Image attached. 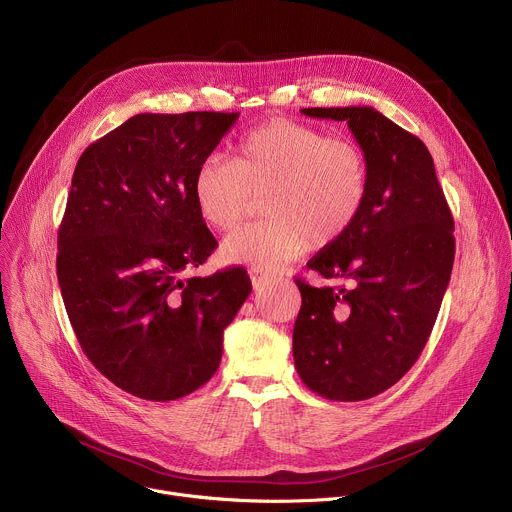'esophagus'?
Wrapping results in <instances>:
<instances>
[{"label":"esophagus","mask_w":512,"mask_h":512,"mask_svg":"<svg viewBox=\"0 0 512 512\" xmlns=\"http://www.w3.org/2000/svg\"><path fill=\"white\" fill-rule=\"evenodd\" d=\"M249 273H251V281H253L255 287H259L263 281H267V275L263 271H259V269H251Z\"/></svg>","instance_id":"34e87169"}]
</instances>
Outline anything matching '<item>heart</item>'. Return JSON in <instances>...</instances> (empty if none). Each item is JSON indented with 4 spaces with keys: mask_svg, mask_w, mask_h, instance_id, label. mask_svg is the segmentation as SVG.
<instances>
[{
    "mask_svg": "<svg viewBox=\"0 0 512 512\" xmlns=\"http://www.w3.org/2000/svg\"><path fill=\"white\" fill-rule=\"evenodd\" d=\"M369 168L358 145L328 137L291 119H271L249 131L235 160L208 156L196 170L192 194L204 221L233 229L251 194H265V221L233 231L221 249L229 263L275 271L306 251L340 239L367 200Z\"/></svg>",
    "mask_w": 512,
    "mask_h": 512,
    "instance_id": "1",
    "label": "heart"
}]
</instances>
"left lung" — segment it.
<instances>
[{"instance_id":"left-lung-1","label":"left lung","mask_w":512,"mask_h":512,"mask_svg":"<svg viewBox=\"0 0 512 512\" xmlns=\"http://www.w3.org/2000/svg\"><path fill=\"white\" fill-rule=\"evenodd\" d=\"M302 113L348 123L367 158L369 190L352 227L308 263L350 285L296 279V369L330 401L371 399L413 367L431 334L454 265V218L419 137L373 107Z\"/></svg>"}]
</instances>
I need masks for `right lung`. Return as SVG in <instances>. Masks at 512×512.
I'll return each mask as SVG.
<instances>
[{
  "label": "right lung",
  "instance_id": "1",
  "mask_svg": "<svg viewBox=\"0 0 512 512\" xmlns=\"http://www.w3.org/2000/svg\"><path fill=\"white\" fill-rule=\"evenodd\" d=\"M239 113H139L83 152L58 229L56 275L95 369L148 401L202 387L251 294L243 267L186 277L216 249L192 180Z\"/></svg>",
  "mask_w": 512,
  "mask_h": 512
}]
</instances>
